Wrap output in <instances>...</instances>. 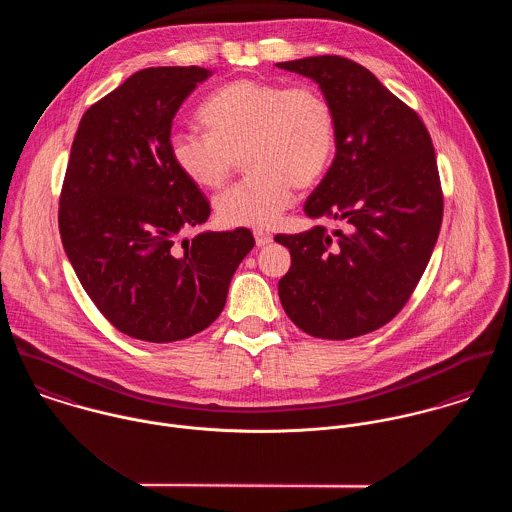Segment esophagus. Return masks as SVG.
I'll return each mask as SVG.
<instances>
[{
	"mask_svg": "<svg viewBox=\"0 0 512 512\" xmlns=\"http://www.w3.org/2000/svg\"><path fill=\"white\" fill-rule=\"evenodd\" d=\"M254 240H256V246H258V248H264V246L272 244L274 236H272L270 232H266V230H254Z\"/></svg>",
	"mask_w": 512,
	"mask_h": 512,
	"instance_id": "obj_1",
	"label": "esophagus"
}]
</instances>
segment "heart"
I'll list each match as a JSON object with an SVG mask.
<instances>
[{
    "label": "heart",
    "mask_w": 512,
    "mask_h": 512,
    "mask_svg": "<svg viewBox=\"0 0 512 512\" xmlns=\"http://www.w3.org/2000/svg\"><path fill=\"white\" fill-rule=\"evenodd\" d=\"M207 132H175L169 155L201 189H219L238 157L250 175L215 199V215L230 228H270L292 207L295 187L317 183L337 149L331 102L313 86L238 78L199 108Z\"/></svg>",
    "instance_id": "b5f03b06"
}]
</instances>
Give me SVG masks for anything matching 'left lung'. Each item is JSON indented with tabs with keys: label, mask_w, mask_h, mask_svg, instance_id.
<instances>
[{
	"label": "left lung",
	"mask_w": 512,
	"mask_h": 512,
	"mask_svg": "<svg viewBox=\"0 0 512 512\" xmlns=\"http://www.w3.org/2000/svg\"><path fill=\"white\" fill-rule=\"evenodd\" d=\"M319 84L337 122L335 159L305 203L309 219L343 220L274 240L290 248L284 311L307 335L353 339L386 325L416 290L443 217L432 138L418 114L355 61L278 63Z\"/></svg>",
	"instance_id": "1"
}]
</instances>
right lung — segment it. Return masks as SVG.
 I'll use <instances>...</instances> for the list:
<instances>
[{
	"label": "right lung",
	"mask_w": 512,
	"mask_h": 512,
	"mask_svg": "<svg viewBox=\"0 0 512 512\" xmlns=\"http://www.w3.org/2000/svg\"><path fill=\"white\" fill-rule=\"evenodd\" d=\"M213 71L151 67L90 106L76 130L61 193L59 230L76 278L122 333L171 343L207 329L254 246L246 228L181 230L211 207L169 155L171 124Z\"/></svg>",
	"instance_id": "right-lung-1"
}]
</instances>
